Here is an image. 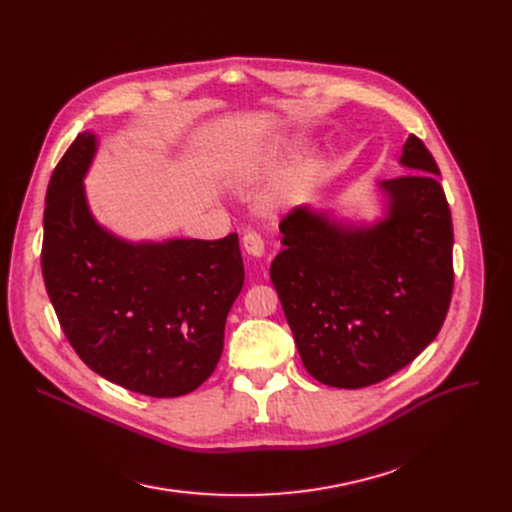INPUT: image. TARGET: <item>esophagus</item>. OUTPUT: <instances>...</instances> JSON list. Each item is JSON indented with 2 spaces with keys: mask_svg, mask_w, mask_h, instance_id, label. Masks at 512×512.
<instances>
[{
  "mask_svg": "<svg viewBox=\"0 0 512 512\" xmlns=\"http://www.w3.org/2000/svg\"><path fill=\"white\" fill-rule=\"evenodd\" d=\"M242 249H245L247 255L251 257H263L265 253V245H263V238L257 232H247L242 236Z\"/></svg>",
  "mask_w": 512,
  "mask_h": 512,
  "instance_id": "esophagus-1",
  "label": "esophagus"
}]
</instances>
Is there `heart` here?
<instances>
[{
  "instance_id": "1",
  "label": "heart",
  "mask_w": 512,
  "mask_h": 512,
  "mask_svg": "<svg viewBox=\"0 0 512 512\" xmlns=\"http://www.w3.org/2000/svg\"><path fill=\"white\" fill-rule=\"evenodd\" d=\"M319 172H321V161L311 159V161H307V164L301 168V172H299V182H301V184H307V182L315 180V178L319 176Z\"/></svg>"
}]
</instances>
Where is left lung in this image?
<instances>
[{
    "mask_svg": "<svg viewBox=\"0 0 512 512\" xmlns=\"http://www.w3.org/2000/svg\"><path fill=\"white\" fill-rule=\"evenodd\" d=\"M405 176L382 180L384 218L371 226L294 207L270 278L313 378L365 388L409 365L432 342L452 297V218L432 153L402 145Z\"/></svg>",
    "mask_w": 512,
    "mask_h": 512,
    "instance_id": "8db88e82",
    "label": "left lung"
}]
</instances>
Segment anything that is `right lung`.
<instances>
[{
	"mask_svg": "<svg viewBox=\"0 0 512 512\" xmlns=\"http://www.w3.org/2000/svg\"><path fill=\"white\" fill-rule=\"evenodd\" d=\"M95 151V134L80 132L47 186L49 301L76 355L101 378L153 398L188 394L222 357L226 317L245 282L238 234L130 242L105 230L83 184Z\"/></svg>",
	"mask_w": 512,
	"mask_h": 512,
	"instance_id": "add662e5",
	"label": "right lung"
}]
</instances>
